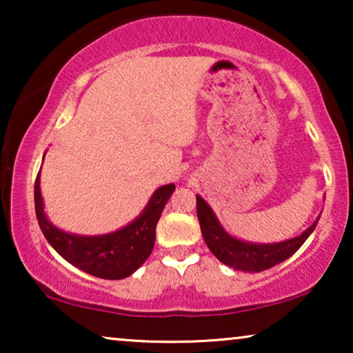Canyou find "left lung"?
I'll return each instance as SVG.
<instances>
[{
    "label": "left lung",
    "instance_id": "8db88e82",
    "mask_svg": "<svg viewBox=\"0 0 353 353\" xmlns=\"http://www.w3.org/2000/svg\"><path fill=\"white\" fill-rule=\"evenodd\" d=\"M197 199V219L201 223V231L204 236V241L210 252L220 260L221 263L228 265L231 268L241 270V272H263L274 267V265L284 262L291 257L301 245L305 243V239L312 234L315 226L320 220L318 216L307 231H303L297 238L283 241L276 244H250L243 241L231 238L221 228L219 220L215 219L214 212L207 202L201 196H196Z\"/></svg>",
    "mask_w": 353,
    "mask_h": 353
}]
</instances>
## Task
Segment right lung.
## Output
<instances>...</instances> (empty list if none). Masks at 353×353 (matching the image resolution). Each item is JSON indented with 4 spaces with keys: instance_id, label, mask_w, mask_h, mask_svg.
Returning a JSON list of instances; mask_svg holds the SVG:
<instances>
[{
    "instance_id": "right-lung-1",
    "label": "right lung",
    "mask_w": 353,
    "mask_h": 353,
    "mask_svg": "<svg viewBox=\"0 0 353 353\" xmlns=\"http://www.w3.org/2000/svg\"><path fill=\"white\" fill-rule=\"evenodd\" d=\"M175 185L154 192L141 215L133 223L105 236H77L57 230L46 220L40 192V173L35 180V212L38 225L56 252L67 262L93 276L122 279L146 262L156 241V226Z\"/></svg>"
}]
</instances>
